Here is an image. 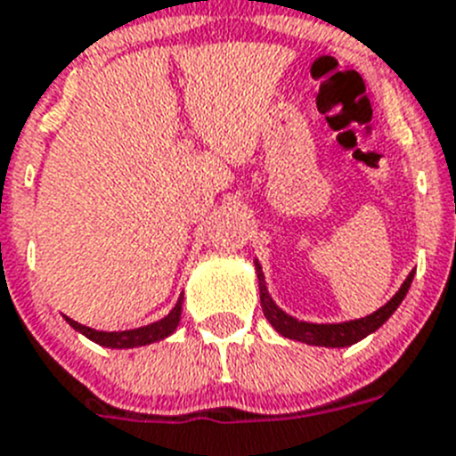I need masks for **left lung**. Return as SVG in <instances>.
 Segmentation results:
<instances>
[{"label": "left lung", "instance_id": "1", "mask_svg": "<svg viewBox=\"0 0 456 456\" xmlns=\"http://www.w3.org/2000/svg\"><path fill=\"white\" fill-rule=\"evenodd\" d=\"M256 266V277H259V296H261V307H264V314L271 322V326L275 328L282 338L296 339V342L312 344V346H351V344L360 342L362 338H367L370 332L379 330L383 323L393 316V312L402 305L403 296L409 294V287L413 282L415 273L411 271L409 277L403 280L402 289L393 298L383 305L381 310H376L374 314L365 316V319H355V322H344V323H307L298 322L294 316H289L287 312H282L273 303V298L268 296L266 282H264V273H261L259 261H255Z\"/></svg>", "mask_w": 456, "mask_h": 456}]
</instances>
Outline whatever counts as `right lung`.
Returning <instances> with one entry per match:
<instances>
[{
    "instance_id": "obj_1",
    "label": "right lung",
    "mask_w": 456,
    "mask_h": 456,
    "mask_svg": "<svg viewBox=\"0 0 456 456\" xmlns=\"http://www.w3.org/2000/svg\"><path fill=\"white\" fill-rule=\"evenodd\" d=\"M181 303H183V296L179 298V303L174 305V310L169 312L165 319L156 323H149L144 328H134V330H121V332H102V330H94V328H86L82 323L73 322L66 316V322L75 328V330H80L85 338H89L91 342L101 344V346L108 348H133V346H146V344L158 342V339L169 338L176 326L181 322Z\"/></svg>"
}]
</instances>
